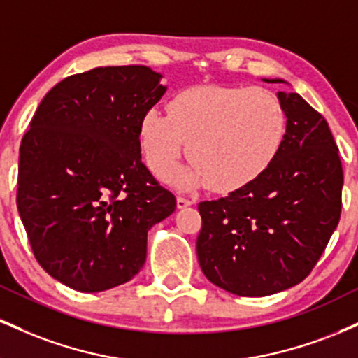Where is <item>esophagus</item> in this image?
<instances>
[{"label": "esophagus", "mask_w": 358, "mask_h": 358, "mask_svg": "<svg viewBox=\"0 0 358 358\" xmlns=\"http://www.w3.org/2000/svg\"><path fill=\"white\" fill-rule=\"evenodd\" d=\"M192 203H193L192 200L185 199V196H178V199H176V207L178 208H187V207H190Z\"/></svg>", "instance_id": "obj_1"}]
</instances>
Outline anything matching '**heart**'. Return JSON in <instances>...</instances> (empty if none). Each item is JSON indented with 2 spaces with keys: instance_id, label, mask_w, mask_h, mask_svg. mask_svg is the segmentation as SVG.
Returning a JSON list of instances; mask_svg holds the SVG:
<instances>
[{
  "instance_id": "obj_1",
  "label": "heart",
  "mask_w": 358,
  "mask_h": 358,
  "mask_svg": "<svg viewBox=\"0 0 358 358\" xmlns=\"http://www.w3.org/2000/svg\"><path fill=\"white\" fill-rule=\"evenodd\" d=\"M287 133L285 106L274 92L249 85H199L168 102V114L148 109L138 127L148 168L165 176L187 143L192 163L171 183L231 193L261 178L281 153Z\"/></svg>"
}]
</instances>
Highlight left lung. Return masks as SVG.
Returning <instances> with one entry per match:
<instances>
[{"label":"left lung","mask_w":358,"mask_h":358,"mask_svg":"<svg viewBox=\"0 0 358 358\" xmlns=\"http://www.w3.org/2000/svg\"><path fill=\"white\" fill-rule=\"evenodd\" d=\"M278 97L287 133L274 165L245 188L199 203L200 268L208 281L237 296H268L301 282L342 210L343 170L328 122L299 94Z\"/></svg>","instance_id":"1"}]
</instances>
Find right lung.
<instances>
[{
  "label": "right lung",
  "mask_w": 358,
  "mask_h": 358,
  "mask_svg": "<svg viewBox=\"0 0 358 358\" xmlns=\"http://www.w3.org/2000/svg\"><path fill=\"white\" fill-rule=\"evenodd\" d=\"M145 65L97 67L40 102L20 146L18 212L38 264L62 285L99 293L131 281L148 231L175 212L141 162L138 127L166 92Z\"/></svg>",
  "instance_id": "obj_1"
}]
</instances>
